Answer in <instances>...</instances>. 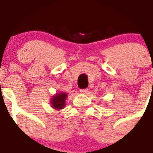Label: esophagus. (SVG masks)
<instances>
[{"label": "esophagus", "instance_id": "esophagus-1", "mask_svg": "<svg viewBox=\"0 0 153 153\" xmlns=\"http://www.w3.org/2000/svg\"><path fill=\"white\" fill-rule=\"evenodd\" d=\"M87 92H88V89H82V90H80V93H82V94H87Z\"/></svg>", "mask_w": 153, "mask_h": 153}]
</instances>
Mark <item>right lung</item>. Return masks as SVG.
<instances>
[{
  "mask_svg": "<svg viewBox=\"0 0 153 153\" xmlns=\"http://www.w3.org/2000/svg\"><path fill=\"white\" fill-rule=\"evenodd\" d=\"M67 95L68 94H66L65 92L56 93L55 95H53L51 100V105L52 108L58 111L63 109L66 105Z\"/></svg>",
  "mask_w": 153,
  "mask_h": 153,
  "instance_id": "right-lung-1",
  "label": "right lung"
}]
</instances>
